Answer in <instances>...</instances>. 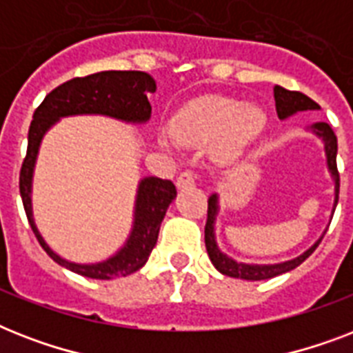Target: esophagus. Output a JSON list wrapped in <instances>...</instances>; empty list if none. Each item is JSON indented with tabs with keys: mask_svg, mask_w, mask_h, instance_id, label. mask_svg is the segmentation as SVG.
I'll return each instance as SVG.
<instances>
[{
	"mask_svg": "<svg viewBox=\"0 0 353 353\" xmlns=\"http://www.w3.org/2000/svg\"><path fill=\"white\" fill-rule=\"evenodd\" d=\"M176 185L179 188H187V187H192L196 185V174L192 170H185L181 172L176 179Z\"/></svg>",
	"mask_w": 353,
	"mask_h": 353,
	"instance_id": "esophagus-1",
	"label": "esophagus"
}]
</instances>
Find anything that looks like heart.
I'll list each match as a JSON object with an SVG mask.
<instances>
[{"mask_svg":"<svg viewBox=\"0 0 353 353\" xmlns=\"http://www.w3.org/2000/svg\"><path fill=\"white\" fill-rule=\"evenodd\" d=\"M265 113L258 106L221 99L199 97L177 112L172 121V135L179 144L203 148L214 144L220 161H232L262 135ZM163 143H168L163 139Z\"/></svg>","mask_w":353,"mask_h":353,"instance_id":"1","label":"heart"}]
</instances>
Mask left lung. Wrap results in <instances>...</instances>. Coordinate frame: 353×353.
<instances>
[{"instance_id": "8db88e82", "label": "left lung", "mask_w": 353, "mask_h": 353, "mask_svg": "<svg viewBox=\"0 0 353 353\" xmlns=\"http://www.w3.org/2000/svg\"><path fill=\"white\" fill-rule=\"evenodd\" d=\"M274 102H276V113L280 119H285L293 115L296 112H306V110H321L317 102L312 101L310 97L301 93V91H290L274 85ZM312 130L317 133L319 137H323L324 148H326V157H328V166L332 176L335 179V207L339 201V170H337V137H335L334 130L330 128L326 122H315L312 124ZM218 214V196L212 194L209 198V209H207V223H205V245H207V252H209L210 262L214 263V268L220 273L232 276V279H243V280H265L279 276L282 273H288L291 269H295L296 265H301L310 254L319 247L321 240L319 238L317 243L310 247L304 254L293 258L290 262L274 263V265H249V263H238L232 258L225 256L223 252L218 249L214 238V220Z\"/></svg>"}]
</instances>
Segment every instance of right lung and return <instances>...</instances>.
Returning <instances> with one entry per match:
<instances>
[{
	"instance_id": "1",
	"label": "right lung",
	"mask_w": 353,
	"mask_h": 353,
	"mask_svg": "<svg viewBox=\"0 0 353 353\" xmlns=\"http://www.w3.org/2000/svg\"><path fill=\"white\" fill-rule=\"evenodd\" d=\"M155 91V80L143 71H102V73L77 77L63 82L43 99L36 108L29 128V144L27 155L19 170V194L23 201L25 214L30 229L43 247V251L57 263L63 265L73 273L88 279L112 280L115 276H126L143 268L150 252L157 243L161 221L165 218L166 209L176 198V187L170 179L146 177L139 185L137 203H135V221L133 231L128 238L126 245L106 262L82 263L68 262L49 249L32 220L30 209V181L34 168L36 154L40 148L41 137L60 117L82 115V113H99L108 117L121 119L128 122H146L152 113L148 93Z\"/></svg>"
}]
</instances>
